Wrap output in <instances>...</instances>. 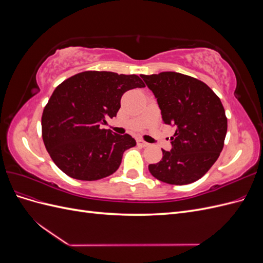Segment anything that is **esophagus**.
<instances>
[{
	"label": "esophagus",
	"mask_w": 263,
	"mask_h": 263,
	"mask_svg": "<svg viewBox=\"0 0 263 263\" xmlns=\"http://www.w3.org/2000/svg\"><path fill=\"white\" fill-rule=\"evenodd\" d=\"M137 144H138L140 147H142V148H145V147H148V146H149L148 142H146V141H144V140H138Z\"/></svg>",
	"instance_id": "1"
}]
</instances>
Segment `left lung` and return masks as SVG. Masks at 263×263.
I'll return each mask as SVG.
<instances>
[{
    "label": "left lung",
    "instance_id": "left-lung-1",
    "mask_svg": "<svg viewBox=\"0 0 263 263\" xmlns=\"http://www.w3.org/2000/svg\"><path fill=\"white\" fill-rule=\"evenodd\" d=\"M157 99L164 124L176 127L170 151L149 164L153 176L169 184L184 185L201 179L224 147L227 118L219 98L195 78L179 72L141 74Z\"/></svg>",
    "mask_w": 263,
    "mask_h": 263
}]
</instances>
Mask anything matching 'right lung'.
<instances>
[{"instance_id": "obj_1", "label": "right lung", "mask_w": 263, "mask_h": 263, "mask_svg": "<svg viewBox=\"0 0 263 263\" xmlns=\"http://www.w3.org/2000/svg\"><path fill=\"white\" fill-rule=\"evenodd\" d=\"M144 86L135 74L85 71L55 87L42 117L44 144L55 165L83 181L113 174L136 140L102 125L116 116L126 91Z\"/></svg>"}]
</instances>
